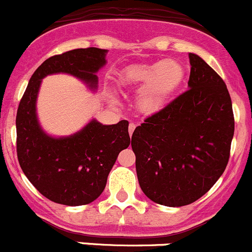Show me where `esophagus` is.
Returning a JSON list of instances; mask_svg holds the SVG:
<instances>
[{
    "label": "esophagus",
    "instance_id": "obj_1",
    "mask_svg": "<svg viewBox=\"0 0 252 252\" xmlns=\"http://www.w3.org/2000/svg\"><path fill=\"white\" fill-rule=\"evenodd\" d=\"M135 128H136V125L131 122V124L128 125V133H130V136H132V133H133V131H135Z\"/></svg>",
    "mask_w": 252,
    "mask_h": 252
}]
</instances>
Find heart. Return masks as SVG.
Instances as JSON below:
<instances>
[{
  "label": "heart",
  "mask_w": 252,
  "mask_h": 252,
  "mask_svg": "<svg viewBox=\"0 0 252 252\" xmlns=\"http://www.w3.org/2000/svg\"><path fill=\"white\" fill-rule=\"evenodd\" d=\"M183 78V65L174 59H164L128 66L120 75V83L128 88L140 89L138 106L146 114H155L176 93Z\"/></svg>",
  "instance_id": "obj_1"
}]
</instances>
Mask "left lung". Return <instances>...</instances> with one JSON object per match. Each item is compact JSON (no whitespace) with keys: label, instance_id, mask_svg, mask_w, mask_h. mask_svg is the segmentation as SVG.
Returning a JSON list of instances; mask_svg holds the SVG:
<instances>
[{"label":"left lung","instance_id":"left-lung-1","mask_svg":"<svg viewBox=\"0 0 252 252\" xmlns=\"http://www.w3.org/2000/svg\"><path fill=\"white\" fill-rule=\"evenodd\" d=\"M188 90L133 131L141 189L152 202L183 207L204 195L226 168L234 115L222 79L189 53Z\"/></svg>","mask_w":252,"mask_h":252}]
</instances>
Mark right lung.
Returning <instances> with one entry per match:
<instances>
[{
    "instance_id": "1",
    "label": "right lung",
    "mask_w": 252,
    "mask_h": 252,
    "mask_svg": "<svg viewBox=\"0 0 252 252\" xmlns=\"http://www.w3.org/2000/svg\"><path fill=\"white\" fill-rule=\"evenodd\" d=\"M106 49H74L43 62L30 79L16 117L17 156L23 173L40 194L58 204L78 207L104 191L107 176L122 150L130 146L128 122L102 125L93 119L78 132L56 137L45 132L37 115L42 80L69 74L97 89L96 73L106 64Z\"/></svg>"
}]
</instances>
